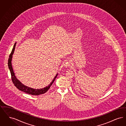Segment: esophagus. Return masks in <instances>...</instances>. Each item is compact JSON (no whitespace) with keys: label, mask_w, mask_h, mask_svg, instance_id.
Instances as JSON below:
<instances>
[{"label":"esophagus","mask_w":126,"mask_h":126,"mask_svg":"<svg viewBox=\"0 0 126 126\" xmlns=\"http://www.w3.org/2000/svg\"><path fill=\"white\" fill-rule=\"evenodd\" d=\"M64 66H66V67H69V66H71V63L69 61H66L65 62H64Z\"/></svg>","instance_id":"obj_1"}]
</instances>
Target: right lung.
Returning a JSON list of instances; mask_svg holds the SVG:
<instances>
[{
  "instance_id": "add662e5",
  "label": "right lung",
  "mask_w": 126,
  "mask_h": 126,
  "mask_svg": "<svg viewBox=\"0 0 126 126\" xmlns=\"http://www.w3.org/2000/svg\"><path fill=\"white\" fill-rule=\"evenodd\" d=\"M16 44V42L14 44V46L13 48L12 49L11 53L10 55H9V58L8 60V66L9 70H10V73H11V78H12L13 83H14V85H15V86L19 90H20L21 91H23V92H24V93H26L27 94H31V95H39L45 94L46 92H47L48 91V90L49 89V88L51 86V85H52V84H53V83L54 82V80H55V79L57 78V77L58 76V74H57V75H56V76L54 78L53 80L52 81V82L50 83V84L48 86H47L46 87H45L43 88L35 89L31 88V87H29L25 85L24 84H23L16 78V77L15 76V73L14 72L13 67H12L11 61H12L13 55L14 53V51H15V49Z\"/></svg>"
}]
</instances>
